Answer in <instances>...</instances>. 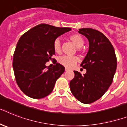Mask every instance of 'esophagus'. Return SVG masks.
Instances as JSON below:
<instances>
[{"label":"esophagus","instance_id":"esophagus-1","mask_svg":"<svg viewBox=\"0 0 127 127\" xmlns=\"http://www.w3.org/2000/svg\"><path fill=\"white\" fill-rule=\"evenodd\" d=\"M68 70H69V69H68V68H65V71H66H66Z\"/></svg>","mask_w":127,"mask_h":127}]
</instances>
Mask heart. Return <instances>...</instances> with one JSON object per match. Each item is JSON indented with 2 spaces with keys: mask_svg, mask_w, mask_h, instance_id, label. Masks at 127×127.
I'll list each match as a JSON object with an SVG mask.
<instances>
[{
  "mask_svg": "<svg viewBox=\"0 0 127 127\" xmlns=\"http://www.w3.org/2000/svg\"><path fill=\"white\" fill-rule=\"evenodd\" d=\"M68 38L76 46V47H78V50L80 51V47H82L84 44V40L81 35L78 34H73L69 36ZM53 49L55 53H61V42L59 39H56L53 42ZM78 58L76 56H63L59 59V62L62 65L64 66L67 68H72L78 63Z\"/></svg>",
  "mask_w": 127,
  "mask_h": 127,
  "instance_id": "heart-1",
  "label": "heart"
}]
</instances>
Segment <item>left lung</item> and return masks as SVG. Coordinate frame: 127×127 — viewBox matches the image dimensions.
<instances>
[{
  "instance_id": "obj_1",
  "label": "left lung",
  "mask_w": 127,
  "mask_h": 127,
  "mask_svg": "<svg viewBox=\"0 0 127 127\" xmlns=\"http://www.w3.org/2000/svg\"><path fill=\"white\" fill-rule=\"evenodd\" d=\"M78 32L89 40V48L81 66L87 70L83 75L74 71L70 82L73 95L83 104L97 100L112 84L117 68L115 50L110 40L102 32L91 28L79 29Z\"/></svg>"
}]
</instances>
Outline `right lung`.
Listing matches in <instances>:
<instances>
[{"mask_svg": "<svg viewBox=\"0 0 127 127\" xmlns=\"http://www.w3.org/2000/svg\"><path fill=\"white\" fill-rule=\"evenodd\" d=\"M70 31V28L40 24L21 36L13 54V68L17 85L27 96L39 99L52 92L65 68L59 63L51 68L46 63L54 60L55 40Z\"/></svg>", "mask_w": 127, "mask_h": 127, "instance_id": "obj_1", "label": "right lung"}]
</instances>
